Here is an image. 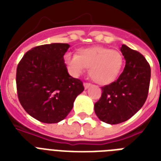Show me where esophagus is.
Listing matches in <instances>:
<instances>
[{"label":"esophagus","instance_id":"34e87169","mask_svg":"<svg viewBox=\"0 0 161 161\" xmlns=\"http://www.w3.org/2000/svg\"><path fill=\"white\" fill-rule=\"evenodd\" d=\"M83 86H84V88L85 89H87V88H88L89 87L91 86V83H83Z\"/></svg>","mask_w":161,"mask_h":161}]
</instances>
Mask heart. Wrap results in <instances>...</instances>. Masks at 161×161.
<instances>
[{
  "label": "heart",
  "mask_w": 161,
  "mask_h": 161,
  "mask_svg": "<svg viewBox=\"0 0 161 161\" xmlns=\"http://www.w3.org/2000/svg\"><path fill=\"white\" fill-rule=\"evenodd\" d=\"M64 63L73 77H78L89 68L88 74L95 83L108 85L119 75L124 57L119 50L95 46L81 48L77 54H66Z\"/></svg>",
  "instance_id": "heart-1"
}]
</instances>
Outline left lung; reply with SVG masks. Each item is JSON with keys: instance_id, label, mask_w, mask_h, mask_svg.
<instances>
[{"instance_id": "left-lung-1", "label": "left lung", "mask_w": 161, "mask_h": 161, "mask_svg": "<svg viewBox=\"0 0 161 161\" xmlns=\"http://www.w3.org/2000/svg\"><path fill=\"white\" fill-rule=\"evenodd\" d=\"M125 69L117 80L102 87L94 104L98 119L110 125L125 122L135 114L146 101L150 82V66L139 52L122 45Z\"/></svg>"}]
</instances>
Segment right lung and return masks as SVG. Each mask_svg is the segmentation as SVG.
I'll return each instance as SVG.
<instances>
[{"instance_id":"right-lung-1","label":"right lung","mask_w":161,"mask_h":161,"mask_svg":"<svg viewBox=\"0 0 161 161\" xmlns=\"http://www.w3.org/2000/svg\"><path fill=\"white\" fill-rule=\"evenodd\" d=\"M68 47L67 43L35 47L26 52L17 65L19 101L27 114L42 123L64 119L84 89L83 82L68 73L63 56Z\"/></svg>"}]
</instances>
